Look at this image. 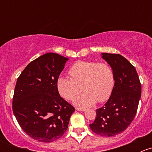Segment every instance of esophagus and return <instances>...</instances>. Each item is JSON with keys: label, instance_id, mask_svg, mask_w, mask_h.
<instances>
[{"label": "esophagus", "instance_id": "1", "mask_svg": "<svg viewBox=\"0 0 152 152\" xmlns=\"http://www.w3.org/2000/svg\"><path fill=\"white\" fill-rule=\"evenodd\" d=\"M76 110H78V111H80V112H84L85 111V109H81V108H76Z\"/></svg>", "mask_w": 152, "mask_h": 152}]
</instances>
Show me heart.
Wrapping results in <instances>:
<instances>
[{"label":"heart","mask_w":152,"mask_h":152,"mask_svg":"<svg viewBox=\"0 0 152 152\" xmlns=\"http://www.w3.org/2000/svg\"><path fill=\"white\" fill-rule=\"evenodd\" d=\"M70 78L59 76L56 88L62 98L72 100L82 88L83 93L76 96L73 103L87 107L110 98L115 84L114 73L108 64L90 61H80L72 65L68 71Z\"/></svg>","instance_id":"1"}]
</instances>
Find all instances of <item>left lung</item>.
Segmentation results:
<instances>
[{
	"label": "left lung",
	"instance_id": "8db88e82",
	"mask_svg": "<svg viewBox=\"0 0 152 152\" xmlns=\"http://www.w3.org/2000/svg\"><path fill=\"white\" fill-rule=\"evenodd\" d=\"M101 55L113 69L115 85L108 101L96 110V119L90 127L97 134L111 137L121 133L132 122L141 96V84L135 67L123 56Z\"/></svg>",
	"mask_w": 152,
	"mask_h": 152
}]
</instances>
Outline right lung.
<instances>
[{
	"label": "right lung",
	"mask_w": 152,
	"mask_h": 152,
	"mask_svg": "<svg viewBox=\"0 0 152 152\" xmlns=\"http://www.w3.org/2000/svg\"><path fill=\"white\" fill-rule=\"evenodd\" d=\"M68 59L58 53H45L31 62L17 80L14 115L22 129L37 141L51 142L60 138L75 111L56 88Z\"/></svg>",
	"instance_id": "right-lung-1"
}]
</instances>
